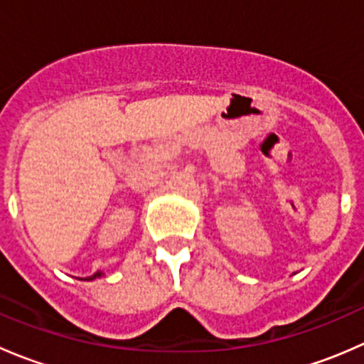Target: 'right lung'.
Instances as JSON below:
<instances>
[{
	"instance_id": "1",
	"label": "right lung",
	"mask_w": 364,
	"mask_h": 364,
	"mask_svg": "<svg viewBox=\"0 0 364 364\" xmlns=\"http://www.w3.org/2000/svg\"><path fill=\"white\" fill-rule=\"evenodd\" d=\"M100 277H104V273H102V271H98V273H95L93 277H87L86 280H95V278H100Z\"/></svg>"
}]
</instances>
